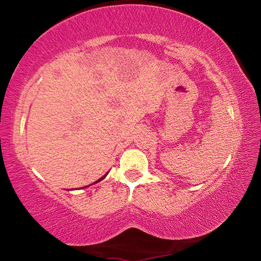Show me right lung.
<instances>
[{
  "instance_id": "add662e5",
  "label": "right lung",
  "mask_w": 261,
  "mask_h": 261,
  "mask_svg": "<svg viewBox=\"0 0 261 261\" xmlns=\"http://www.w3.org/2000/svg\"><path fill=\"white\" fill-rule=\"evenodd\" d=\"M106 176H107V174H106V175H105V176H102V177H101V178H100V179H98V180H96V182H95V183H98V182H100V180H101V179H103V178H105V177H106Z\"/></svg>"
}]
</instances>
